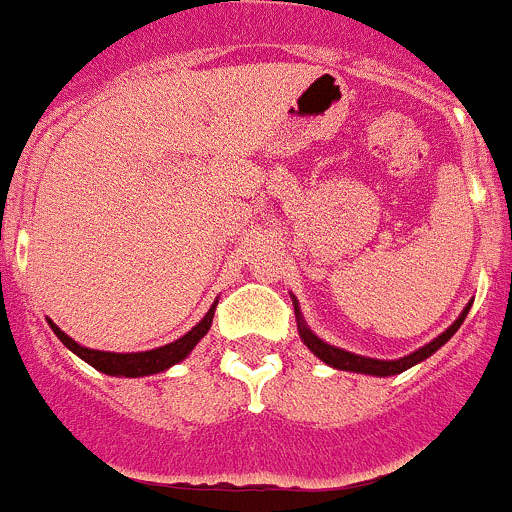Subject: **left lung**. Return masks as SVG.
<instances>
[{
    "label": "left lung",
    "mask_w": 512,
    "mask_h": 512,
    "mask_svg": "<svg viewBox=\"0 0 512 512\" xmlns=\"http://www.w3.org/2000/svg\"><path fill=\"white\" fill-rule=\"evenodd\" d=\"M293 308H296V321H298V333H301V341L311 348L313 356H318L323 363H328L331 368H338V371H353V373H366V376L386 378V376H398V373L408 371L411 366H416V363L426 361L428 356H433L440 346H445V343L450 341V336H453V333L460 328V323L465 321V316H468L470 303L463 308V313L455 318V323H450V326L445 328L438 338H433V341L426 343L423 348H418V351L398 358V361H378V358L358 356V353L343 351V348H336V346H331V343L321 341V338H318L316 333L306 326V321H303L301 311H298L296 298H293Z\"/></svg>",
    "instance_id": "obj_1"
}]
</instances>
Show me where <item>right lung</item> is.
<instances>
[{"label":"right lung","mask_w":512,"mask_h":512,"mask_svg":"<svg viewBox=\"0 0 512 512\" xmlns=\"http://www.w3.org/2000/svg\"><path fill=\"white\" fill-rule=\"evenodd\" d=\"M216 303L209 308L204 318L191 328L189 333H184L181 338H176L174 343H166L161 348H151V351H139V353H114V351H94V348H86L82 343H77L74 338H69L52 318H47V323L52 326V331L57 333L59 341L69 348L72 353H77L82 361L94 366L96 371L106 373V376H124V378H141L151 376V373H161L166 368L176 366V363L184 361L191 351H194L196 343L209 333L211 321H214Z\"/></svg>","instance_id":"right-lung-1"}]
</instances>
